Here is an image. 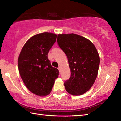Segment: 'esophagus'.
<instances>
[{
    "label": "esophagus",
    "mask_w": 121,
    "mask_h": 121,
    "mask_svg": "<svg viewBox=\"0 0 121 121\" xmlns=\"http://www.w3.org/2000/svg\"><path fill=\"white\" fill-rule=\"evenodd\" d=\"M58 68V69H59V71H60H60H61V67H60V66H59Z\"/></svg>",
    "instance_id": "34e87169"
}]
</instances>
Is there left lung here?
I'll return each mask as SVG.
<instances>
[{
	"label": "left lung",
	"instance_id": "obj_1",
	"mask_svg": "<svg viewBox=\"0 0 121 121\" xmlns=\"http://www.w3.org/2000/svg\"><path fill=\"white\" fill-rule=\"evenodd\" d=\"M59 46L66 54L71 75L65 81L66 91L73 95L89 91L97 77L100 58L91 41L75 34H59Z\"/></svg>",
	"mask_w": 121,
	"mask_h": 121
}]
</instances>
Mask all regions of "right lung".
<instances>
[{"label":"right lung","mask_w":121,"mask_h":121,"mask_svg":"<svg viewBox=\"0 0 121 121\" xmlns=\"http://www.w3.org/2000/svg\"><path fill=\"white\" fill-rule=\"evenodd\" d=\"M56 37V34L51 32L32 36L24 44L18 59L22 81L30 91L39 96L50 94L58 77V69L51 65L48 58Z\"/></svg>","instance_id":"right-lung-1"}]
</instances>
